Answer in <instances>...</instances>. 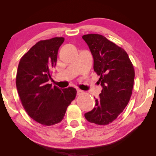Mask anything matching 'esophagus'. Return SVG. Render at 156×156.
<instances>
[{"instance_id": "esophagus-1", "label": "esophagus", "mask_w": 156, "mask_h": 156, "mask_svg": "<svg viewBox=\"0 0 156 156\" xmlns=\"http://www.w3.org/2000/svg\"><path fill=\"white\" fill-rule=\"evenodd\" d=\"M84 91L80 90V89H77V95H81L82 94H83Z\"/></svg>"}]
</instances>
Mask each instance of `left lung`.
<instances>
[{"label": "left lung", "mask_w": 156, "mask_h": 156, "mask_svg": "<svg viewBox=\"0 0 156 156\" xmlns=\"http://www.w3.org/2000/svg\"><path fill=\"white\" fill-rule=\"evenodd\" d=\"M94 58V70L100 76L102 89L96 105L84 114L89 122L107 125L123 112L133 90V66L122 48L100 34L83 36Z\"/></svg>", "instance_id": "left-lung-1"}]
</instances>
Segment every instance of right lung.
I'll return each mask as SVG.
<instances>
[{"label":"right lung","mask_w":156,"mask_h":156,"mask_svg":"<svg viewBox=\"0 0 156 156\" xmlns=\"http://www.w3.org/2000/svg\"><path fill=\"white\" fill-rule=\"evenodd\" d=\"M64 41L62 37H56L38 42L18 64L16 84L20 101L27 114L44 126L61 122L77 93L72 87L60 89L48 84Z\"/></svg>","instance_id":"1"}]
</instances>
